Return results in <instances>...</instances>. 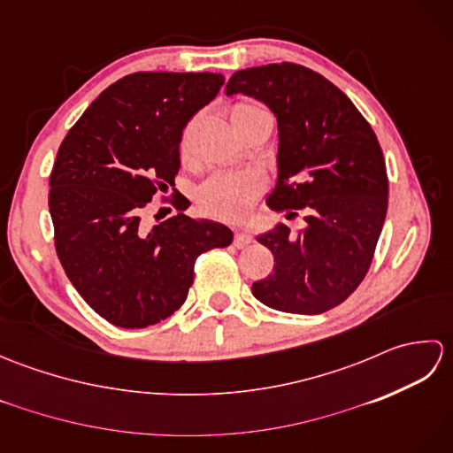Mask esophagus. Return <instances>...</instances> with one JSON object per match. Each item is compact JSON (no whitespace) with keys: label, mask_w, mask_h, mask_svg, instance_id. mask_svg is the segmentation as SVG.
<instances>
[{"label":"esophagus","mask_w":453,"mask_h":453,"mask_svg":"<svg viewBox=\"0 0 453 453\" xmlns=\"http://www.w3.org/2000/svg\"><path fill=\"white\" fill-rule=\"evenodd\" d=\"M249 243H253V235H249L247 232H235V235H234V245H235L237 249H243V247H247Z\"/></svg>","instance_id":"34e87169"}]
</instances>
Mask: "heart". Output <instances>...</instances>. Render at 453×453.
Wrapping results in <instances>:
<instances>
[{"label": "heart", "mask_w": 453, "mask_h": 453, "mask_svg": "<svg viewBox=\"0 0 453 453\" xmlns=\"http://www.w3.org/2000/svg\"><path fill=\"white\" fill-rule=\"evenodd\" d=\"M258 114H268L253 103H235L229 109V120L235 132L242 130L249 120ZM265 190V179L257 171H224L216 173L202 182L198 188V204L210 216L221 219L243 218L255 200Z\"/></svg>", "instance_id": "1"}]
</instances>
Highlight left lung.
I'll return each mask as SVG.
<instances>
[{"label": "left lung", "mask_w": 453, "mask_h": 453, "mask_svg": "<svg viewBox=\"0 0 453 453\" xmlns=\"http://www.w3.org/2000/svg\"><path fill=\"white\" fill-rule=\"evenodd\" d=\"M226 93L265 103L278 120V179L266 204L303 216L257 237L274 255L253 284L278 311L317 315L364 280L388 211V171L372 127L346 95L310 67L282 62L235 72Z\"/></svg>", "instance_id": "obj_1"}]
</instances>
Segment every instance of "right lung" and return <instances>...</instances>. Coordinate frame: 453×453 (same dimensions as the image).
Returning a JSON list of instances; mask_svg holds the SVG:
<instances>
[{
  "label": "right lung",
  "mask_w": 453,
  "mask_h": 453,
  "mask_svg": "<svg viewBox=\"0 0 453 453\" xmlns=\"http://www.w3.org/2000/svg\"><path fill=\"white\" fill-rule=\"evenodd\" d=\"M221 85L224 75L210 72L130 73L89 104L58 150L48 195L58 258L89 307L122 329L175 313L196 257L234 242L224 224L182 214L185 196L173 202L177 216L143 221L151 198L175 187L187 122Z\"/></svg>",
  "instance_id": "obj_1"
}]
</instances>
